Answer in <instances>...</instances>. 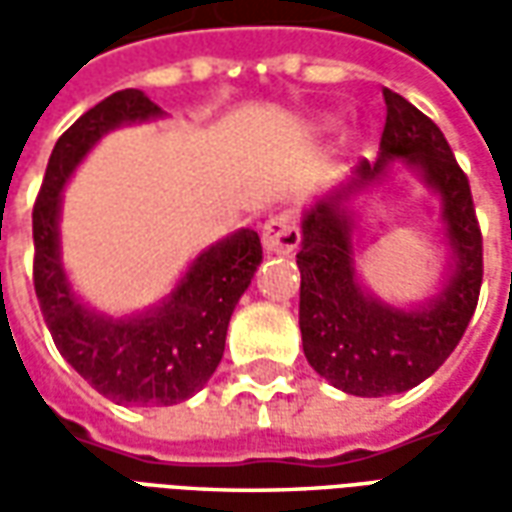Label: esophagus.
<instances>
[{
  "instance_id": "1",
  "label": "esophagus",
  "mask_w": 512,
  "mask_h": 512,
  "mask_svg": "<svg viewBox=\"0 0 512 512\" xmlns=\"http://www.w3.org/2000/svg\"><path fill=\"white\" fill-rule=\"evenodd\" d=\"M301 241L296 219L290 213H274L263 224V246L271 255H290Z\"/></svg>"
}]
</instances>
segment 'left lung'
<instances>
[{
	"label": "left lung",
	"mask_w": 512,
	"mask_h": 512,
	"mask_svg": "<svg viewBox=\"0 0 512 512\" xmlns=\"http://www.w3.org/2000/svg\"><path fill=\"white\" fill-rule=\"evenodd\" d=\"M386 126L381 153L356 167L345 189L321 200L301 222L299 326L304 356L315 373L348 395L381 397L406 392L433 376L461 343L483 285V233L474 213L472 189L439 126L384 90ZM403 157L442 194L456 268L439 297L419 311L386 308L358 288L347 217L339 200L364 188Z\"/></svg>",
	"instance_id": "left-lung-1"
}]
</instances>
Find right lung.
<instances>
[{
  "mask_svg": "<svg viewBox=\"0 0 512 512\" xmlns=\"http://www.w3.org/2000/svg\"><path fill=\"white\" fill-rule=\"evenodd\" d=\"M158 115L142 90H120L84 112L51 150L32 208V282L54 345L87 384L126 406H172L208 384L230 315L263 260L255 230H238L205 249L161 307L128 321L101 318L73 296L60 263L62 186L106 131Z\"/></svg>",
  "mask_w": 512,
  "mask_h": 512,
  "instance_id": "1",
  "label": "right lung"
}]
</instances>
